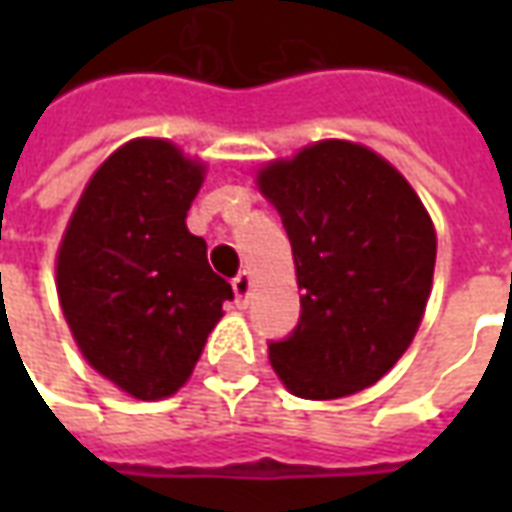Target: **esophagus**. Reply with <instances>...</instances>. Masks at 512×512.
<instances>
[{
	"label": "esophagus",
	"mask_w": 512,
	"mask_h": 512,
	"mask_svg": "<svg viewBox=\"0 0 512 512\" xmlns=\"http://www.w3.org/2000/svg\"><path fill=\"white\" fill-rule=\"evenodd\" d=\"M233 293L235 301L244 307L246 299H249V293H252V274H249V271H241V274L233 279Z\"/></svg>",
	"instance_id": "esophagus-1"
}]
</instances>
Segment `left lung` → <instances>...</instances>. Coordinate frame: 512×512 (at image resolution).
<instances>
[{"label":"left lung","mask_w":512,"mask_h":512,"mask_svg":"<svg viewBox=\"0 0 512 512\" xmlns=\"http://www.w3.org/2000/svg\"><path fill=\"white\" fill-rule=\"evenodd\" d=\"M293 246L301 318L268 345L290 395L337 400L384 378L414 340L436 266L419 194L376 150L321 139L257 169Z\"/></svg>","instance_id":"8db88e82"}]
</instances>
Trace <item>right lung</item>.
I'll return each instance as SVG.
<instances>
[{
  "instance_id": "right-lung-1",
  "label": "right lung",
  "mask_w": 512,
  "mask_h": 512,
  "mask_svg": "<svg viewBox=\"0 0 512 512\" xmlns=\"http://www.w3.org/2000/svg\"><path fill=\"white\" fill-rule=\"evenodd\" d=\"M205 161L136 136L95 169L57 249V296L98 376L164 400L191 378L233 288L208 266L186 216Z\"/></svg>"
}]
</instances>
